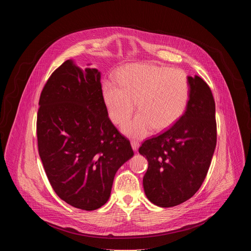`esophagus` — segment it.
<instances>
[{
    "label": "esophagus",
    "instance_id": "1",
    "mask_svg": "<svg viewBox=\"0 0 251 251\" xmlns=\"http://www.w3.org/2000/svg\"><path fill=\"white\" fill-rule=\"evenodd\" d=\"M131 146H132V149H133L134 151H137L138 148H139V142L133 140V141L131 142Z\"/></svg>",
    "mask_w": 251,
    "mask_h": 251
}]
</instances>
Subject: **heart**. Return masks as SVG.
<instances>
[{
	"label": "heart",
	"mask_w": 251,
	"mask_h": 251,
	"mask_svg": "<svg viewBox=\"0 0 251 251\" xmlns=\"http://www.w3.org/2000/svg\"><path fill=\"white\" fill-rule=\"evenodd\" d=\"M118 83L106 81L102 96L111 121H127L135 110L139 113L123 126L130 137L142 138L153 129L163 131L180 119L190 98V82L185 71L149 63L124 67Z\"/></svg>",
	"instance_id": "b5f03b06"
}]
</instances>
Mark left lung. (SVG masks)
<instances>
[{
	"instance_id": "8db88e82",
	"label": "left lung",
	"mask_w": 251,
	"mask_h": 251,
	"mask_svg": "<svg viewBox=\"0 0 251 251\" xmlns=\"http://www.w3.org/2000/svg\"><path fill=\"white\" fill-rule=\"evenodd\" d=\"M190 98L183 116L171 128L146 140L139 153L148 161L143 187L148 200L171 207L201 188L217 145L216 103L200 76H188Z\"/></svg>"
}]
</instances>
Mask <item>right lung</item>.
<instances>
[{
	"mask_svg": "<svg viewBox=\"0 0 251 251\" xmlns=\"http://www.w3.org/2000/svg\"><path fill=\"white\" fill-rule=\"evenodd\" d=\"M101 74L64 61L47 81L37 120L39 154L56 195L94 210L109 200L118 169L134 155L105 107Z\"/></svg>",
	"mask_w": 251,
	"mask_h": 251,
	"instance_id": "add662e5",
	"label": "right lung"
}]
</instances>
